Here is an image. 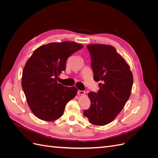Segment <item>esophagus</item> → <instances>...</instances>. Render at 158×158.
I'll return each mask as SVG.
<instances>
[{
	"mask_svg": "<svg viewBox=\"0 0 158 158\" xmlns=\"http://www.w3.org/2000/svg\"><path fill=\"white\" fill-rule=\"evenodd\" d=\"M85 93V91H81V90L78 91V95H84Z\"/></svg>",
	"mask_w": 158,
	"mask_h": 158,
	"instance_id": "34e87169",
	"label": "esophagus"
}]
</instances>
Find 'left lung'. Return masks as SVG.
<instances>
[{
    "mask_svg": "<svg viewBox=\"0 0 158 158\" xmlns=\"http://www.w3.org/2000/svg\"><path fill=\"white\" fill-rule=\"evenodd\" d=\"M87 48L94 80L101 83L98 93H88L91 105L84 111V115L93 125L103 126L116 118L130 98L133 76L128 64L114 47L90 44Z\"/></svg>",
    "mask_w": 158,
    "mask_h": 158,
    "instance_id": "left-lung-1",
    "label": "left lung"
}]
</instances>
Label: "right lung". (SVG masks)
<instances>
[{"instance_id": "right-lung-1", "label": "right lung", "mask_w": 158, "mask_h": 158, "mask_svg": "<svg viewBox=\"0 0 158 158\" xmlns=\"http://www.w3.org/2000/svg\"><path fill=\"white\" fill-rule=\"evenodd\" d=\"M83 45L76 42L50 43L38 47L27 60L22 72V87L31 111L41 120L55 121L64 113L66 103L78 89L57 83L66 69V62Z\"/></svg>"}]
</instances>
